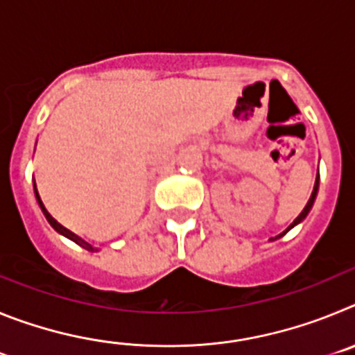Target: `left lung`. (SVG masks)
Masks as SVG:
<instances>
[{
    "label": "left lung",
    "mask_w": 355,
    "mask_h": 355,
    "mask_svg": "<svg viewBox=\"0 0 355 355\" xmlns=\"http://www.w3.org/2000/svg\"><path fill=\"white\" fill-rule=\"evenodd\" d=\"M318 187H320V175L316 174V181H315V188H313V193H311V197H309V200H307V205H306V208L302 209V213H300L299 216H297V218H295L293 220V224H290V227L286 229V231H284L283 234H286L288 231H290V229H293L295 225H299L300 222L304 220V218H306L307 215H309V211H311V208H313V205H315V200H316V196H318ZM283 234H279V236H275V238H270V240H277V238H281L283 236Z\"/></svg>",
    "instance_id": "obj_1"
}]
</instances>
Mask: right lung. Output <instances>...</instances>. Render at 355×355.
I'll return each instance as SVG.
<instances>
[{
	"label": "right lung",
	"mask_w": 355,
	"mask_h": 355,
	"mask_svg": "<svg viewBox=\"0 0 355 355\" xmlns=\"http://www.w3.org/2000/svg\"><path fill=\"white\" fill-rule=\"evenodd\" d=\"M33 188H35L37 202H39V206H40V209H42L44 216H46V220L49 222V225H51V227L55 229L56 233H60L62 236H65V238H69V240H72V241H74V243H78V245H80V247H83L85 250H89V252H94V250H96V249H94V247L90 245V243H87V241H85V240H81V238L78 236V234H74V233H72V231L65 229L64 225L60 224V222H56L55 218H53V216L49 215V211H48V209H46V206L42 205V200H40V196H39V192H37V184L35 183H33Z\"/></svg>",
	"instance_id": "add662e5"
}]
</instances>
